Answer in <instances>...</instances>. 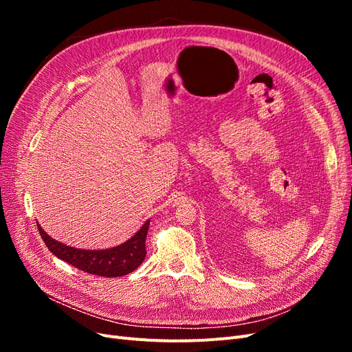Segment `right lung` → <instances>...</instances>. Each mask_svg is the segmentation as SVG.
Instances as JSON below:
<instances>
[{"mask_svg": "<svg viewBox=\"0 0 352 352\" xmlns=\"http://www.w3.org/2000/svg\"><path fill=\"white\" fill-rule=\"evenodd\" d=\"M36 226L42 241L45 242L48 250L56 257L89 274L104 276V278H119V276L132 273L135 269L140 267L146 255L145 239L150 220H146L145 225L129 241H126L116 248L101 251L69 247V245L50 238L39 225Z\"/></svg>", "mask_w": 352, "mask_h": 352, "instance_id": "add662e5", "label": "right lung"}]
</instances>
